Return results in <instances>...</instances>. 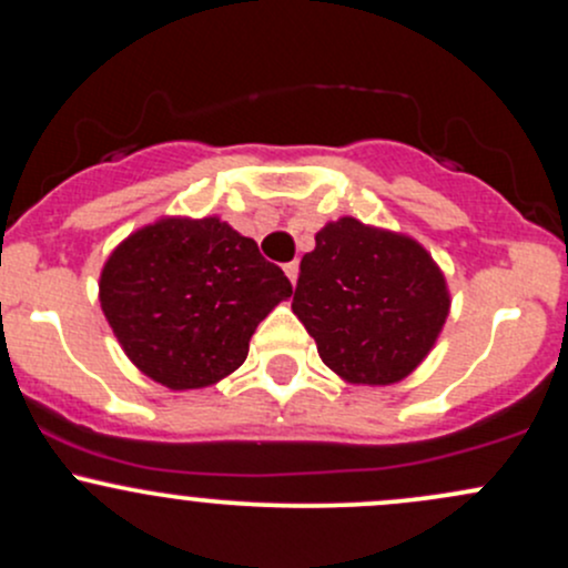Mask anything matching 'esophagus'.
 Segmentation results:
<instances>
[{
  "instance_id": "obj_1",
  "label": "esophagus",
  "mask_w": 568,
  "mask_h": 568,
  "mask_svg": "<svg viewBox=\"0 0 568 568\" xmlns=\"http://www.w3.org/2000/svg\"><path fill=\"white\" fill-rule=\"evenodd\" d=\"M283 268H285V274H288L291 283H296V277H300V261H288Z\"/></svg>"
}]
</instances>
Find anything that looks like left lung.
<instances>
[{
	"instance_id": "obj_1",
	"label": "left lung",
	"mask_w": 568,
	"mask_h": 568,
	"mask_svg": "<svg viewBox=\"0 0 568 568\" xmlns=\"http://www.w3.org/2000/svg\"><path fill=\"white\" fill-rule=\"evenodd\" d=\"M449 304L444 272L416 239L339 217L302 258L291 307L339 378L389 386L425 362Z\"/></svg>"
}]
</instances>
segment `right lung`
<instances>
[{"label":"right lung","instance_id":"1","mask_svg":"<svg viewBox=\"0 0 568 568\" xmlns=\"http://www.w3.org/2000/svg\"><path fill=\"white\" fill-rule=\"evenodd\" d=\"M291 294L283 268L220 217L143 225L100 274V307L128 359L174 392L242 367L255 326Z\"/></svg>","mask_w":568,"mask_h":568}]
</instances>
